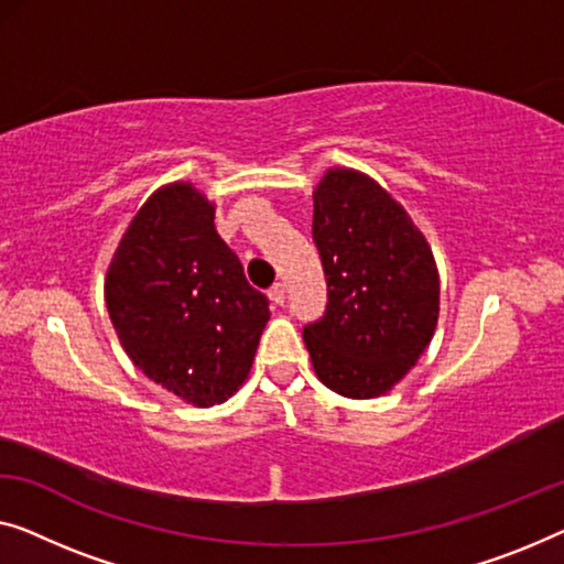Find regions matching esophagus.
Segmentation results:
<instances>
[{
    "label": "esophagus",
    "instance_id": "esophagus-1",
    "mask_svg": "<svg viewBox=\"0 0 564 564\" xmlns=\"http://www.w3.org/2000/svg\"><path fill=\"white\" fill-rule=\"evenodd\" d=\"M268 296H271V301L275 306H283V301H285V291H283V283H275L271 291H268Z\"/></svg>",
    "mask_w": 564,
    "mask_h": 564
}]
</instances>
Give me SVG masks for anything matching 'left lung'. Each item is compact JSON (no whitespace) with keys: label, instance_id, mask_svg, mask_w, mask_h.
<instances>
[{"label":"left lung","instance_id":"obj_1","mask_svg":"<svg viewBox=\"0 0 564 564\" xmlns=\"http://www.w3.org/2000/svg\"><path fill=\"white\" fill-rule=\"evenodd\" d=\"M311 232L329 293L324 316L304 326L311 365L344 398H380L433 339V250L402 205L355 170H329L318 182Z\"/></svg>","mask_w":564,"mask_h":564}]
</instances>
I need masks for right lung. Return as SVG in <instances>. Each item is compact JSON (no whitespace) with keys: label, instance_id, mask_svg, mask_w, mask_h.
Returning a JSON list of instances; mask_svg holds the SVG:
<instances>
[{"label":"right lung","instance_id":"add662e5","mask_svg":"<svg viewBox=\"0 0 564 564\" xmlns=\"http://www.w3.org/2000/svg\"><path fill=\"white\" fill-rule=\"evenodd\" d=\"M106 306L131 362L197 408L238 392L271 316L189 182L156 189L133 217L108 265Z\"/></svg>","mask_w":564,"mask_h":564}]
</instances>
